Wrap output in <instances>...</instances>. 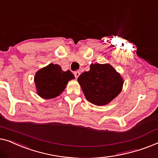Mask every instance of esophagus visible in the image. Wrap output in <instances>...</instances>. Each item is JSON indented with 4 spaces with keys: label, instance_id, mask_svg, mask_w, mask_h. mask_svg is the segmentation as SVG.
<instances>
[{
    "label": "esophagus",
    "instance_id": "esophagus-1",
    "mask_svg": "<svg viewBox=\"0 0 158 158\" xmlns=\"http://www.w3.org/2000/svg\"><path fill=\"white\" fill-rule=\"evenodd\" d=\"M74 76H75V78L77 79L79 77V75H80V72H79V71H77V72H74Z\"/></svg>",
    "mask_w": 158,
    "mask_h": 158
}]
</instances>
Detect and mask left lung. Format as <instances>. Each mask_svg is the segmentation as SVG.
<instances>
[{"mask_svg": "<svg viewBox=\"0 0 158 158\" xmlns=\"http://www.w3.org/2000/svg\"><path fill=\"white\" fill-rule=\"evenodd\" d=\"M77 81L86 99L95 105L108 104L122 91L123 79L110 64H91L90 70L80 75Z\"/></svg>", "mask_w": 158, "mask_h": 158, "instance_id": "left-lung-1", "label": "left lung"}]
</instances>
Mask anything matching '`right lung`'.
Masks as SVG:
<instances>
[{
  "instance_id": "1",
  "label": "right lung",
  "mask_w": 158,
  "mask_h": 158,
  "mask_svg": "<svg viewBox=\"0 0 158 158\" xmlns=\"http://www.w3.org/2000/svg\"><path fill=\"white\" fill-rule=\"evenodd\" d=\"M74 75L69 70L63 72L61 66L50 64L37 72L34 77L38 94L44 99L54 98L61 94Z\"/></svg>"
}]
</instances>
